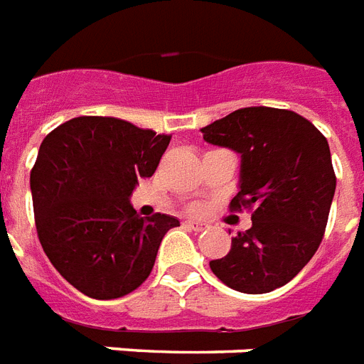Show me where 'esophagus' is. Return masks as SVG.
<instances>
[{
    "label": "esophagus",
    "mask_w": 364,
    "mask_h": 364,
    "mask_svg": "<svg viewBox=\"0 0 364 364\" xmlns=\"http://www.w3.org/2000/svg\"><path fill=\"white\" fill-rule=\"evenodd\" d=\"M186 225L193 231H203V229L208 228V223L205 222H197V220H186Z\"/></svg>",
    "instance_id": "34e87169"
}]
</instances>
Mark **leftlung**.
<instances>
[{
	"mask_svg": "<svg viewBox=\"0 0 364 364\" xmlns=\"http://www.w3.org/2000/svg\"><path fill=\"white\" fill-rule=\"evenodd\" d=\"M203 139L240 154L232 208H254L252 228L210 261L212 272L240 293L259 295L304 269L321 244L336 176L329 142L312 122L286 109L246 107L200 129Z\"/></svg>",
	"mask_w": 364,
	"mask_h": 364,
	"instance_id": "obj_1",
	"label": "left lung"
}]
</instances>
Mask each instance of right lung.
<instances>
[{"label": "right lung", "mask_w": 364, "mask_h": 364, "mask_svg": "<svg viewBox=\"0 0 364 364\" xmlns=\"http://www.w3.org/2000/svg\"><path fill=\"white\" fill-rule=\"evenodd\" d=\"M168 142L171 135L112 116H78L41 142L30 174L39 242L84 295L109 301L136 289L165 232L180 225L168 214L144 220L129 203Z\"/></svg>", "instance_id": "1"}]
</instances>
